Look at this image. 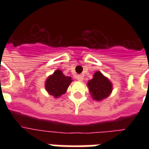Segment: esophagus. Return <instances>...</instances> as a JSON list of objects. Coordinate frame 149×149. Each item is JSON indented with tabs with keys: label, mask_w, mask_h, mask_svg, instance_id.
<instances>
[{
	"label": "esophagus",
	"mask_w": 149,
	"mask_h": 149,
	"mask_svg": "<svg viewBox=\"0 0 149 149\" xmlns=\"http://www.w3.org/2000/svg\"><path fill=\"white\" fill-rule=\"evenodd\" d=\"M77 80H79V81H83V79H84V77H83L82 75H77Z\"/></svg>",
	"instance_id": "esophagus-1"
}]
</instances>
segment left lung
<instances>
[{
    "label": "left lung",
    "instance_id": "left-lung-1",
    "mask_svg": "<svg viewBox=\"0 0 149 149\" xmlns=\"http://www.w3.org/2000/svg\"><path fill=\"white\" fill-rule=\"evenodd\" d=\"M87 86L91 97L97 101L109 97L112 92V84L100 71L93 74V79L89 80Z\"/></svg>",
    "mask_w": 149,
    "mask_h": 149
}]
</instances>
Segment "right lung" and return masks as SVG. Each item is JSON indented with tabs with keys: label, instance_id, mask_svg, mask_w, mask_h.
<instances>
[{
	"label": "right lung",
	"instance_id": "1",
	"mask_svg": "<svg viewBox=\"0 0 149 149\" xmlns=\"http://www.w3.org/2000/svg\"><path fill=\"white\" fill-rule=\"evenodd\" d=\"M72 81L71 77H66L60 70H57L46 79L45 90L50 95L57 98L66 92Z\"/></svg>",
	"mask_w": 149,
	"mask_h": 149
}]
</instances>
